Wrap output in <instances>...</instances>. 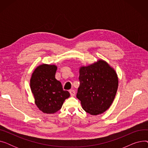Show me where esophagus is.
<instances>
[{"label":"esophagus","mask_w":148,"mask_h":148,"mask_svg":"<svg viewBox=\"0 0 148 148\" xmlns=\"http://www.w3.org/2000/svg\"><path fill=\"white\" fill-rule=\"evenodd\" d=\"M69 93L70 95H71V97H74L75 94V92L74 90H69Z\"/></svg>","instance_id":"esophagus-1"}]
</instances>
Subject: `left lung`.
<instances>
[{
    "label": "left lung",
    "mask_w": 148,
    "mask_h": 148,
    "mask_svg": "<svg viewBox=\"0 0 148 148\" xmlns=\"http://www.w3.org/2000/svg\"><path fill=\"white\" fill-rule=\"evenodd\" d=\"M80 86L77 98L83 110L91 115L102 114L113 103L118 88L116 72L107 62L98 59L79 68Z\"/></svg>",
    "instance_id": "8db88e82"
}]
</instances>
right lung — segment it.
Listing matches in <instances>:
<instances>
[{"label":"right lung","mask_w":148,"mask_h":148,"mask_svg":"<svg viewBox=\"0 0 148 148\" xmlns=\"http://www.w3.org/2000/svg\"><path fill=\"white\" fill-rule=\"evenodd\" d=\"M56 65L42 64L34 71L30 80V88L38 108L44 113L52 114L59 110L68 91L64 90L61 83L55 79Z\"/></svg>","instance_id":"add662e5"}]
</instances>
